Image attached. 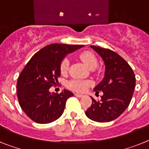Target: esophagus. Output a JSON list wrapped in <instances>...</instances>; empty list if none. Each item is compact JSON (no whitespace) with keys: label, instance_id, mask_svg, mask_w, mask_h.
<instances>
[{"label":"esophagus","instance_id":"obj_1","mask_svg":"<svg viewBox=\"0 0 149 149\" xmlns=\"http://www.w3.org/2000/svg\"><path fill=\"white\" fill-rule=\"evenodd\" d=\"M75 95H76V97H82L84 96L83 94H79V93H76V94H75Z\"/></svg>","mask_w":149,"mask_h":149}]
</instances>
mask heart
Listing matches in <instances>:
<instances>
[{"label": "heart", "instance_id": "obj_1", "mask_svg": "<svg viewBox=\"0 0 149 149\" xmlns=\"http://www.w3.org/2000/svg\"><path fill=\"white\" fill-rule=\"evenodd\" d=\"M80 59L84 62V64L88 67L89 69L94 70L96 68L98 64V61L97 57L95 56L94 53L89 51L82 52L79 55ZM70 66V60L69 58H65L63 59L61 64V71L63 74L66 73L68 71ZM91 85L90 81L88 80L79 79H74L70 80L67 83V86L70 88L76 91H85Z\"/></svg>", "mask_w": 149, "mask_h": 149}]
</instances>
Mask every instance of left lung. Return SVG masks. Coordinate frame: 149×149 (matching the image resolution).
<instances>
[{
	"label": "left lung",
	"instance_id": "8db88e82",
	"mask_svg": "<svg viewBox=\"0 0 149 149\" xmlns=\"http://www.w3.org/2000/svg\"><path fill=\"white\" fill-rule=\"evenodd\" d=\"M101 57L105 65V73L102 81L94 88L96 93L103 91L100 101L92 97L91 106L85 115L97 122H109L119 117L130 101L135 88L134 71L126 61L112 50L91 46Z\"/></svg>",
	"mask_w": 149,
	"mask_h": 149
}]
</instances>
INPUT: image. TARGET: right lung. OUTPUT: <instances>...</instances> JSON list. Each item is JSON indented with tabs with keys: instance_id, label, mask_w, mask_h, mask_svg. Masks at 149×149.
Wrapping results in <instances>:
<instances>
[{
	"instance_id": "obj_1",
	"label": "right lung",
	"mask_w": 149,
	"mask_h": 149,
	"mask_svg": "<svg viewBox=\"0 0 149 149\" xmlns=\"http://www.w3.org/2000/svg\"><path fill=\"white\" fill-rule=\"evenodd\" d=\"M82 45L50 44L33 55L21 72L17 82L19 105L34 122L48 124L61 117L66 101L73 94L64 89L51 93L61 76V64L67 54L82 48Z\"/></svg>"
}]
</instances>
